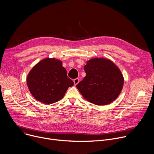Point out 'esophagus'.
<instances>
[{
  "mask_svg": "<svg viewBox=\"0 0 154 154\" xmlns=\"http://www.w3.org/2000/svg\"><path fill=\"white\" fill-rule=\"evenodd\" d=\"M79 81H80L79 79H74V80H73V82H74V85H77V84L79 83Z\"/></svg>",
  "mask_w": 154,
  "mask_h": 154,
  "instance_id": "obj_1",
  "label": "esophagus"
}]
</instances>
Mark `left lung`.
<instances>
[{
  "mask_svg": "<svg viewBox=\"0 0 154 154\" xmlns=\"http://www.w3.org/2000/svg\"><path fill=\"white\" fill-rule=\"evenodd\" d=\"M86 76L77 85L82 96L97 105L111 103L119 96L124 85L119 68L110 60L93 58L86 61Z\"/></svg>",
  "mask_w": 154,
  "mask_h": 154,
  "instance_id": "left-lung-1",
  "label": "left lung"
}]
</instances>
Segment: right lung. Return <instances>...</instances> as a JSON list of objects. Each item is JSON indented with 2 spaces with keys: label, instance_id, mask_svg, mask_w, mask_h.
<instances>
[{
  "label": "right lung",
  "instance_id": "1",
  "mask_svg": "<svg viewBox=\"0 0 154 154\" xmlns=\"http://www.w3.org/2000/svg\"><path fill=\"white\" fill-rule=\"evenodd\" d=\"M62 61L46 58L36 64L27 77L32 95L39 102L52 104L61 99L74 82L67 76Z\"/></svg>",
  "mask_w": 154,
  "mask_h": 154
}]
</instances>
